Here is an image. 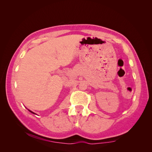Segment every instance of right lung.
<instances>
[{
  "instance_id": "add662e5",
  "label": "right lung",
  "mask_w": 152,
  "mask_h": 152,
  "mask_svg": "<svg viewBox=\"0 0 152 152\" xmlns=\"http://www.w3.org/2000/svg\"><path fill=\"white\" fill-rule=\"evenodd\" d=\"M28 111L30 112H31V113H34V114H35V115H37L35 113H34V112H33L32 111H31V110H28Z\"/></svg>"
}]
</instances>
